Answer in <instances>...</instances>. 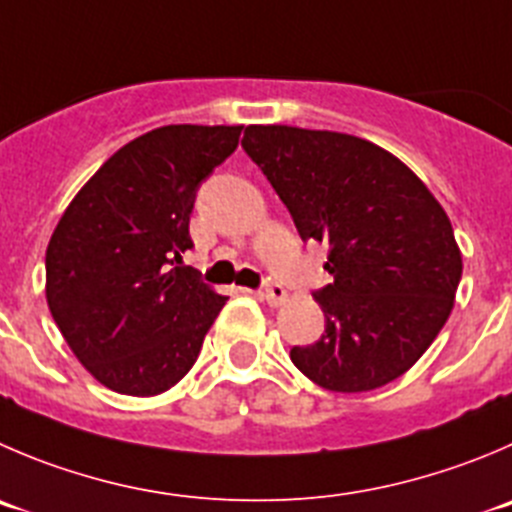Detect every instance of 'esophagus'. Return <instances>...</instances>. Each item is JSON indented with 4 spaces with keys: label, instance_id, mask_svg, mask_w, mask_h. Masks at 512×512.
I'll use <instances>...</instances> for the list:
<instances>
[{
    "label": "esophagus",
    "instance_id": "esophagus-1",
    "mask_svg": "<svg viewBox=\"0 0 512 512\" xmlns=\"http://www.w3.org/2000/svg\"><path fill=\"white\" fill-rule=\"evenodd\" d=\"M261 296H264L266 301H269L271 306H279V304H284L286 299H289V294H286V289L284 286L279 284V281H266V286H264V291H261Z\"/></svg>",
    "mask_w": 512,
    "mask_h": 512
}]
</instances>
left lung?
<instances>
[{
    "label": "left lung",
    "instance_id": "obj_1",
    "mask_svg": "<svg viewBox=\"0 0 512 512\" xmlns=\"http://www.w3.org/2000/svg\"><path fill=\"white\" fill-rule=\"evenodd\" d=\"M304 241L329 246L319 342L291 362L332 392H369L427 352L455 304L462 256L447 213L399 158L332 130L248 125L241 140Z\"/></svg>",
    "mask_w": 512,
    "mask_h": 512
}]
</instances>
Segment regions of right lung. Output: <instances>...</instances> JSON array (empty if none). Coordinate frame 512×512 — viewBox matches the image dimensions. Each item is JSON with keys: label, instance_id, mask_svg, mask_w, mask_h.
I'll list each match as a JSON object with an SVG mask.
<instances>
[{"label": "right lung", "instance_id": "1", "mask_svg": "<svg viewBox=\"0 0 512 512\" xmlns=\"http://www.w3.org/2000/svg\"><path fill=\"white\" fill-rule=\"evenodd\" d=\"M243 125H165L130 140L87 180L47 246V304L82 367L133 397L196 364L228 296L178 266L203 180Z\"/></svg>", "mask_w": 512, "mask_h": 512}]
</instances>
